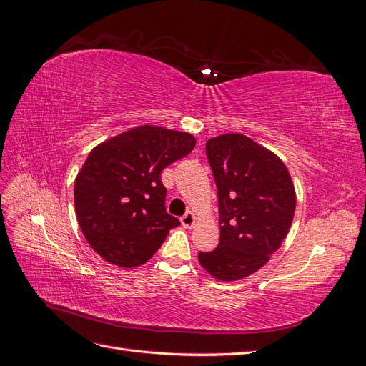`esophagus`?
<instances>
[{
  "instance_id": "obj_1",
  "label": "esophagus",
  "mask_w": 366,
  "mask_h": 366,
  "mask_svg": "<svg viewBox=\"0 0 366 366\" xmlns=\"http://www.w3.org/2000/svg\"><path fill=\"white\" fill-rule=\"evenodd\" d=\"M180 221H182V224L186 227V229H191L192 226H194V223H195V215H194V212H186L182 218H180Z\"/></svg>"
}]
</instances>
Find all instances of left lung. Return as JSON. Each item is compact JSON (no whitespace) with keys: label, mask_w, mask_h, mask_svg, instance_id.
<instances>
[{"label":"left lung","mask_w":366,"mask_h":366,"mask_svg":"<svg viewBox=\"0 0 366 366\" xmlns=\"http://www.w3.org/2000/svg\"><path fill=\"white\" fill-rule=\"evenodd\" d=\"M206 156L218 192L219 241L198 261L221 281L259 270L292 226L296 194L285 164L242 134L207 140Z\"/></svg>","instance_id":"8db88e82"}]
</instances>
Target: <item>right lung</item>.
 <instances>
[{
	"mask_svg": "<svg viewBox=\"0 0 366 366\" xmlns=\"http://www.w3.org/2000/svg\"><path fill=\"white\" fill-rule=\"evenodd\" d=\"M195 139L143 125L97 145L77 174V223L96 253L119 267L145 264L180 224L166 212L162 171L187 156Z\"/></svg>",
	"mask_w": 366,
	"mask_h": 366,
	"instance_id": "add662e5",
	"label": "right lung"
}]
</instances>
